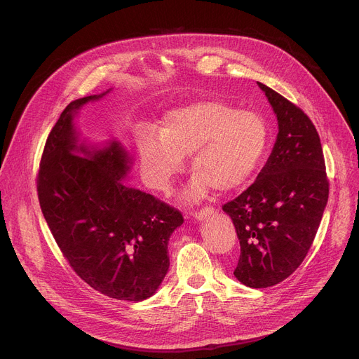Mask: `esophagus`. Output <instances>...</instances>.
<instances>
[{
	"mask_svg": "<svg viewBox=\"0 0 359 359\" xmlns=\"http://www.w3.org/2000/svg\"><path fill=\"white\" fill-rule=\"evenodd\" d=\"M215 213H216V209H215V208L206 206V208H203V209H200V210L193 212L191 216H193V219H196V220H204V219L209 217V216H213Z\"/></svg>",
	"mask_w": 359,
	"mask_h": 359,
	"instance_id": "1",
	"label": "esophagus"
}]
</instances>
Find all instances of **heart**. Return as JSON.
I'll use <instances>...</instances> for the list:
<instances>
[{"label": "heart", "mask_w": 359, "mask_h": 359, "mask_svg": "<svg viewBox=\"0 0 359 359\" xmlns=\"http://www.w3.org/2000/svg\"><path fill=\"white\" fill-rule=\"evenodd\" d=\"M269 144L264 119L238 111L222 100H197L169 112L159 135L140 137L137 151L146 184L168 193L183 170V158L191 156L196 173L184 191L196 201L213 186L230 191L243 186L259 168Z\"/></svg>", "instance_id": "b5f03b06"}]
</instances>
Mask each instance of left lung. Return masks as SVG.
<instances>
[{
  "instance_id": "obj_1",
  "label": "left lung",
  "mask_w": 359,
  "mask_h": 359,
  "mask_svg": "<svg viewBox=\"0 0 359 359\" xmlns=\"http://www.w3.org/2000/svg\"><path fill=\"white\" fill-rule=\"evenodd\" d=\"M257 83L277 115V140L257 180L223 210L240 240L236 278L251 288H267L304 262L327 206L330 183L311 119L278 92Z\"/></svg>"
}]
</instances>
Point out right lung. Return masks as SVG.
I'll list each match as a JSON object with an SVG mask.
<instances>
[{
	"instance_id": "add662e5",
	"label": "right lung",
	"mask_w": 359,
	"mask_h": 359,
	"mask_svg": "<svg viewBox=\"0 0 359 359\" xmlns=\"http://www.w3.org/2000/svg\"><path fill=\"white\" fill-rule=\"evenodd\" d=\"M107 92L71 102L49 132L38 198L64 257L86 284L111 298L142 301L169 270V238L183 216L122 183L130 158L118 142L102 149L78 143L74 115Z\"/></svg>"
}]
</instances>
